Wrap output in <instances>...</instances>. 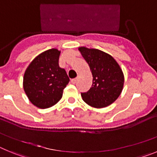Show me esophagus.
Returning <instances> with one entry per match:
<instances>
[{
	"mask_svg": "<svg viewBox=\"0 0 157 157\" xmlns=\"http://www.w3.org/2000/svg\"><path fill=\"white\" fill-rule=\"evenodd\" d=\"M71 82L72 84H75L76 82H77V78H72L71 81Z\"/></svg>",
	"mask_w": 157,
	"mask_h": 157,
	"instance_id": "1",
	"label": "esophagus"
}]
</instances>
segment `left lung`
<instances>
[{"label": "left lung", "mask_w": 157, "mask_h": 157, "mask_svg": "<svg viewBox=\"0 0 157 157\" xmlns=\"http://www.w3.org/2000/svg\"><path fill=\"white\" fill-rule=\"evenodd\" d=\"M78 50L93 75L92 86L87 92L82 93V100L94 108L109 106L123 90L124 76L122 69L112 56L99 49L80 47Z\"/></svg>", "instance_id": "left-lung-1"}]
</instances>
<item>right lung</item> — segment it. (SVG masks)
Segmentation results:
<instances>
[{
  "instance_id": "right-lung-1",
  "label": "right lung",
  "mask_w": 157,
  "mask_h": 157,
  "mask_svg": "<svg viewBox=\"0 0 157 157\" xmlns=\"http://www.w3.org/2000/svg\"><path fill=\"white\" fill-rule=\"evenodd\" d=\"M60 52L51 48L36 56L25 71L23 89L32 104L39 109L56 105L68 84L66 71L59 67Z\"/></svg>"
}]
</instances>
